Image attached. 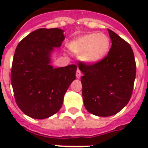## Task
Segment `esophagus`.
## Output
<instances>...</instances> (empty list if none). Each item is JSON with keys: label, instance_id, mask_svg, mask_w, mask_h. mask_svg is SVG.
Masks as SVG:
<instances>
[{"label": "esophagus", "instance_id": "esophagus-1", "mask_svg": "<svg viewBox=\"0 0 148 148\" xmlns=\"http://www.w3.org/2000/svg\"><path fill=\"white\" fill-rule=\"evenodd\" d=\"M81 71H80L79 69H77V72H76V77H77V78L79 79L80 77H81Z\"/></svg>", "mask_w": 148, "mask_h": 148}]
</instances>
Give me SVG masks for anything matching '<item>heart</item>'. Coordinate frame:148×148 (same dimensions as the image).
Instances as JSON below:
<instances>
[{
  "instance_id": "b5f03b06",
  "label": "heart",
  "mask_w": 148,
  "mask_h": 148,
  "mask_svg": "<svg viewBox=\"0 0 148 148\" xmlns=\"http://www.w3.org/2000/svg\"><path fill=\"white\" fill-rule=\"evenodd\" d=\"M110 38L105 34H88L75 38L70 43L69 49L81 54L87 64H95L103 60L110 51Z\"/></svg>"
}]
</instances>
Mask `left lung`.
<instances>
[{"mask_svg": "<svg viewBox=\"0 0 148 148\" xmlns=\"http://www.w3.org/2000/svg\"><path fill=\"white\" fill-rule=\"evenodd\" d=\"M111 40L108 54L94 64L81 63L82 96L88 112L109 117L122 110L131 99L136 64L131 45L108 29Z\"/></svg>", "mask_w": 148, "mask_h": 148, "instance_id": "1", "label": "left lung"}]
</instances>
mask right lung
I'll return each instance as SVG.
<instances>
[{
  "instance_id": "right-lung-1",
  "label": "right lung",
  "mask_w": 148,
  "mask_h": 148,
  "mask_svg": "<svg viewBox=\"0 0 148 148\" xmlns=\"http://www.w3.org/2000/svg\"><path fill=\"white\" fill-rule=\"evenodd\" d=\"M59 28H40L20 41L13 58L10 80L16 103L30 117L45 119L58 112L75 80L77 66L54 67L51 53L64 40Z\"/></svg>"
}]
</instances>
